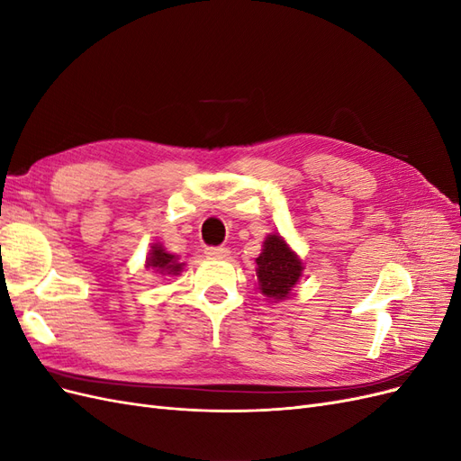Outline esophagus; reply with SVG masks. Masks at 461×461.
Masks as SVG:
<instances>
[{"label":"esophagus","instance_id":"1","mask_svg":"<svg viewBox=\"0 0 461 461\" xmlns=\"http://www.w3.org/2000/svg\"><path fill=\"white\" fill-rule=\"evenodd\" d=\"M205 256L207 258H217V259H222L229 256V249L222 248V246H217V248H205Z\"/></svg>","mask_w":461,"mask_h":461}]
</instances>
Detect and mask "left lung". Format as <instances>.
Wrapping results in <instances>:
<instances>
[{
  "label": "left lung",
  "mask_w": 461,
  "mask_h": 461,
  "mask_svg": "<svg viewBox=\"0 0 461 461\" xmlns=\"http://www.w3.org/2000/svg\"><path fill=\"white\" fill-rule=\"evenodd\" d=\"M258 290L271 302H283L302 281L303 261L278 232L265 236L261 254L256 258Z\"/></svg>",
  "instance_id": "8db88e82"
}]
</instances>
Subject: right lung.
<instances>
[{"instance_id":"right-lung-1","label":"right lung","mask_w":461,"mask_h":461,"mask_svg":"<svg viewBox=\"0 0 461 461\" xmlns=\"http://www.w3.org/2000/svg\"><path fill=\"white\" fill-rule=\"evenodd\" d=\"M146 269H151L161 276H178L185 269V263L178 261V256L167 252V249L156 242L149 246V252L146 258Z\"/></svg>"}]
</instances>
